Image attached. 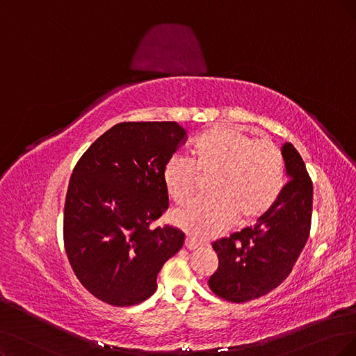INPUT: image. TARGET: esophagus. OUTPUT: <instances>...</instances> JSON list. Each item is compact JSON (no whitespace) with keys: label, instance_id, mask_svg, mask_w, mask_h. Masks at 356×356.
Instances as JSON below:
<instances>
[{"label":"esophagus","instance_id":"esophagus-1","mask_svg":"<svg viewBox=\"0 0 356 356\" xmlns=\"http://www.w3.org/2000/svg\"><path fill=\"white\" fill-rule=\"evenodd\" d=\"M185 246L189 249V251H195V249L200 248V243H196V242L192 241V239H186V241H185Z\"/></svg>","mask_w":356,"mask_h":356}]
</instances>
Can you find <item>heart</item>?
Wrapping results in <instances>:
<instances>
[{"mask_svg": "<svg viewBox=\"0 0 356 356\" xmlns=\"http://www.w3.org/2000/svg\"><path fill=\"white\" fill-rule=\"evenodd\" d=\"M164 185L176 204L188 202L201 179H211L208 196L171 214L175 225L196 241L214 239L238 218L251 222L277 201L284 185V158L270 140H257L242 130L214 126L195 140L192 158L171 155L163 171Z\"/></svg>", "mask_w": 356, "mask_h": 356, "instance_id": "obj_1", "label": "heart"}]
</instances>
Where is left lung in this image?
Masks as SVG:
<instances>
[{
	"instance_id": "1",
	"label": "left lung",
	"mask_w": 356,
	"mask_h": 356,
	"mask_svg": "<svg viewBox=\"0 0 356 356\" xmlns=\"http://www.w3.org/2000/svg\"><path fill=\"white\" fill-rule=\"evenodd\" d=\"M287 183L277 201L246 227L213 243L218 268L209 277L211 291L229 302L264 296L291 274L311 229L312 181L292 143L282 147Z\"/></svg>"
}]
</instances>
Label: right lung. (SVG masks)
I'll list each match as a JSON object with an SVG mask.
<instances>
[{
  "instance_id": "right-lung-1",
  "label": "right lung",
  "mask_w": 356,
  "mask_h": 356,
  "mask_svg": "<svg viewBox=\"0 0 356 356\" xmlns=\"http://www.w3.org/2000/svg\"><path fill=\"white\" fill-rule=\"evenodd\" d=\"M176 122H124L101 135L77 161L64 204V248L76 277L113 307L154 295L156 275L185 233L151 227L168 208L163 171L186 142Z\"/></svg>"
}]
</instances>
